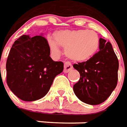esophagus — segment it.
I'll list each match as a JSON object with an SVG mask.
<instances>
[{
    "mask_svg": "<svg viewBox=\"0 0 127 127\" xmlns=\"http://www.w3.org/2000/svg\"><path fill=\"white\" fill-rule=\"evenodd\" d=\"M72 64L69 63V62H65L64 64V72L68 73L72 69Z\"/></svg>",
    "mask_w": 127,
    "mask_h": 127,
    "instance_id": "1",
    "label": "esophagus"
}]
</instances>
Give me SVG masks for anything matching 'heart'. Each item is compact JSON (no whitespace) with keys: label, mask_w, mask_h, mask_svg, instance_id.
<instances>
[{"label":"heart","mask_w":127,"mask_h":127,"mask_svg":"<svg viewBox=\"0 0 127 127\" xmlns=\"http://www.w3.org/2000/svg\"><path fill=\"white\" fill-rule=\"evenodd\" d=\"M100 41L96 33L91 30L58 31L55 33L54 40L49 41V47L54 56L60 54V47L64 48V53L71 60L84 62L96 53Z\"/></svg>","instance_id":"b5f03b06"}]
</instances>
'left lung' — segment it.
Listing matches in <instances>:
<instances>
[{
	"label": "left lung",
	"instance_id": "obj_1",
	"mask_svg": "<svg viewBox=\"0 0 127 127\" xmlns=\"http://www.w3.org/2000/svg\"><path fill=\"white\" fill-rule=\"evenodd\" d=\"M100 51L86 62L74 64L80 75L73 91L80 100L96 105L109 97L118 82L119 63L112 45L100 38Z\"/></svg>",
	"mask_w": 127,
	"mask_h": 127
}]
</instances>
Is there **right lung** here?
Segmentation results:
<instances>
[{"label": "right lung", "mask_w": 127, "mask_h": 127, "mask_svg": "<svg viewBox=\"0 0 127 127\" xmlns=\"http://www.w3.org/2000/svg\"><path fill=\"white\" fill-rule=\"evenodd\" d=\"M47 40L41 35H23L11 47L6 63L7 83L24 101H35L48 93L55 77L63 72V62L50 57Z\"/></svg>", "instance_id": "add662e5"}]
</instances>
